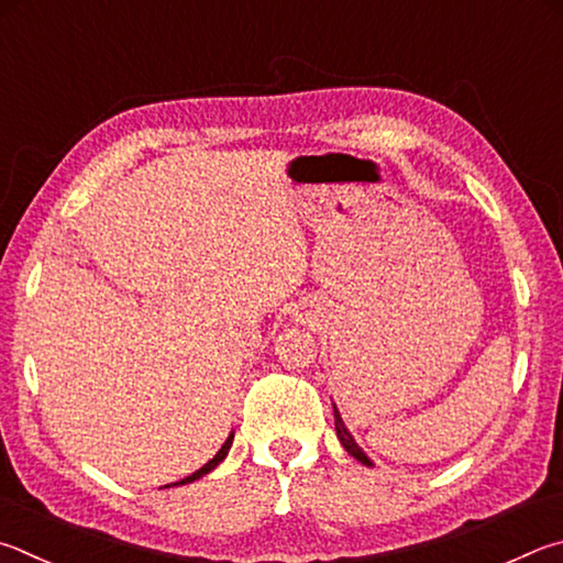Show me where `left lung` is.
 Wrapping results in <instances>:
<instances>
[{"instance_id":"obj_1","label":"left lung","mask_w":563,"mask_h":563,"mask_svg":"<svg viewBox=\"0 0 563 563\" xmlns=\"http://www.w3.org/2000/svg\"><path fill=\"white\" fill-rule=\"evenodd\" d=\"M333 416H336V420H333V422H336V435H339V440H341V445L346 448L349 455H353L358 462H363V465H371V460H368L366 455H363V450L356 445V440L351 438V432L346 430V426H343V420H341L336 408H333Z\"/></svg>"}]
</instances>
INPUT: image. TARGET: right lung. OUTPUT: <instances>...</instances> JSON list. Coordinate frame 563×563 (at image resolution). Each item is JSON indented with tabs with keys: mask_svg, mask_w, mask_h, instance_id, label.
I'll return each mask as SVG.
<instances>
[{
	"mask_svg": "<svg viewBox=\"0 0 563 563\" xmlns=\"http://www.w3.org/2000/svg\"><path fill=\"white\" fill-rule=\"evenodd\" d=\"M232 438L234 435H230V438H227V442H224V445L220 448V452H217V455L210 460V462H207V465L205 467H200V470H197V472H192V475L190 477H185V479H180V482H177V485H185V482H192V479H200L202 475H207V472H210V470H214L217 465H220V462L224 460V455H227V450H230V445H232Z\"/></svg>",
	"mask_w": 563,
	"mask_h": 563,
	"instance_id": "1",
	"label": "right lung"
}]
</instances>
